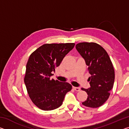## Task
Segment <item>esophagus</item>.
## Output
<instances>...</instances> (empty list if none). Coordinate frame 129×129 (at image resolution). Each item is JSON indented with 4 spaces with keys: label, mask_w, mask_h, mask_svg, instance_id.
Here are the masks:
<instances>
[{
    "label": "esophagus",
    "mask_w": 129,
    "mask_h": 129,
    "mask_svg": "<svg viewBox=\"0 0 129 129\" xmlns=\"http://www.w3.org/2000/svg\"><path fill=\"white\" fill-rule=\"evenodd\" d=\"M73 88L74 90L77 91H79L80 90V88H79V87H73Z\"/></svg>",
    "instance_id": "esophagus-1"
}]
</instances>
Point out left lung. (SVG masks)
<instances>
[{
  "label": "left lung",
  "instance_id": "left-lung-1",
  "mask_svg": "<svg viewBox=\"0 0 129 129\" xmlns=\"http://www.w3.org/2000/svg\"><path fill=\"white\" fill-rule=\"evenodd\" d=\"M76 48L85 61L90 76L88 80L90 87L81 88L88 94L82 105L97 108L102 105L110 95L114 82L115 73L113 64L107 52L95 43H80Z\"/></svg>",
  "mask_w": 129,
  "mask_h": 129
}]
</instances>
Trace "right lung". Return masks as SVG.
<instances>
[{
	"label": "right lung",
	"mask_w": 129,
	"mask_h": 129,
	"mask_svg": "<svg viewBox=\"0 0 129 129\" xmlns=\"http://www.w3.org/2000/svg\"><path fill=\"white\" fill-rule=\"evenodd\" d=\"M75 43L45 44L30 54L26 65L24 83L30 100L39 109L52 110L61 105L72 86L51 79L53 72Z\"/></svg>",
	"instance_id": "obj_1"
}]
</instances>
